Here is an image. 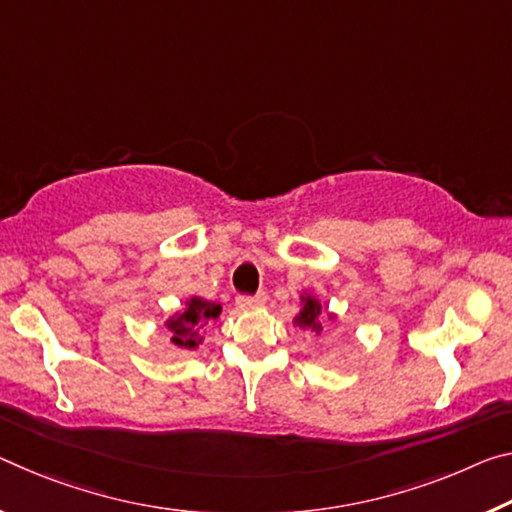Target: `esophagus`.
<instances>
[{"label":"esophagus","instance_id":"esophagus-1","mask_svg":"<svg viewBox=\"0 0 512 512\" xmlns=\"http://www.w3.org/2000/svg\"><path fill=\"white\" fill-rule=\"evenodd\" d=\"M264 303H266V294L239 296V298H237V307H239V310H255V307H262Z\"/></svg>","mask_w":512,"mask_h":512}]
</instances>
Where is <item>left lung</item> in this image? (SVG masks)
I'll list each match as a JSON object with an SVG mask.
<instances>
[{"label": "left lung", "instance_id": "obj_1", "mask_svg": "<svg viewBox=\"0 0 512 512\" xmlns=\"http://www.w3.org/2000/svg\"><path fill=\"white\" fill-rule=\"evenodd\" d=\"M337 321V314L328 310V305H323L319 298L310 291H303L300 294V310L294 316V326L303 328L307 332H312V335H323V321Z\"/></svg>", "mask_w": 512, "mask_h": 512}]
</instances>
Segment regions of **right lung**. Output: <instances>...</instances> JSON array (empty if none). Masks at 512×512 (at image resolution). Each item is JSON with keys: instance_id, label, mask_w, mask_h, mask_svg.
I'll return each mask as SVG.
<instances>
[{"instance_id": "1", "label": "right lung", "mask_w": 512, "mask_h": 512, "mask_svg": "<svg viewBox=\"0 0 512 512\" xmlns=\"http://www.w3.org/2000/svg\"><path fill=\"white\" fill-rule=\"evenodd\" d=\"M218 316H221V305L212 303V300H205L200 296H191L184 300L180 310L173 312L164 321V326L170 332V344L177 348H184V351H193L202 342H205V330L209 323H218Z\"/></svg>"}]
</instances>
